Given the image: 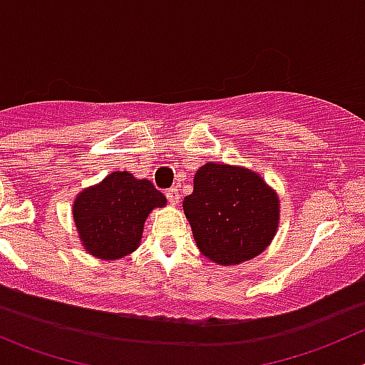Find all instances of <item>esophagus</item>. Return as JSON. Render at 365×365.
<instances>
[{
  "label": "esophagus",
  "mask_w": 365,
  "mask_h": 365,
  "mask_svg": "<svg viewBox=\"0 0 365 365\" xmlns=\"http://www.w3.org/2000/svg\"><path fill=\"white\" fill-rule=\"evenodd\" d=\"M166 199H168V202L172 204V206H175V204H179V200H180L179 190H177V188L166 190Z\"/></svg>",
  "instance_id": "esophagus-1"
}]
</instances>
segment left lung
<instances>
[{
    "mask_svg": "<svg viewBox=\"0 0 365 365\" xmlns=\"http://www.w3.org/2000/svg\"><path fill=\"white\" fill-rule=\"evenodd\" d=\"M193 238L206 258L238 265L262 255L279 225V197L255 170L207 161L182 200Z\"/></svg>",
    "mask_w": 365,
    "mask_h": 365,
    "instance_id": "obj_1",
    "label": "left lung"
}]
</instances>
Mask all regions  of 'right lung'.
I'll use <instances>...</instances> for the list:
<instances>
[{
    "label": "right lung",
    "instance_id": "right-lung-1",
    "mask_svg": "<svg viewBox=\"0 0 365 365\" xmlns=\"http://www.w3.org/2000/svg\"><path fill=\"white\" fill-rule=\"evenodd\" d=\"M163 206L166 197L150 180L113 172L76 195L73 220L86 251L114 262L140 247L145 220L152 210Z\"/></svg>",
    "mask_w": 365,
    "mask_h": 365
}]
</instances>
